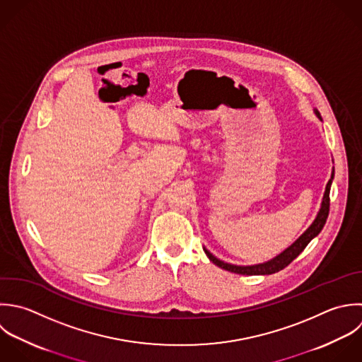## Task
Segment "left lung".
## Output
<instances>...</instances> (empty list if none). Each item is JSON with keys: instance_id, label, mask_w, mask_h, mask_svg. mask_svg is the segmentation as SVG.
<instances>
[{"instance_id": "8db88e82", "label": "left lung", "mask_w": 362, "mask_h": 362, "mask_svg": "<svg viewBox=\"0 0 362 362\" xmlns=\"http://www.w3.org/2000/svg\"><path fill=\"white\" fill-rule=\"evenodd\" d=\"M316 117L319 119H322V115L320 112L315 108L313 110ZM333 179H334V169L332 172V177L326 186V190H325V196H323V200H322V206H320V210L316 216V218L313 220V223L310 224V227L293 243L291 244L286 250H284L279 255H276L275 258L267 261V262H262V264H257V265H234V264H228V262H224L221 259H218L217 257H214L206 247H203L206 255L209 257V259L220 267L221 269H226L228 272H234V274H238V275H272V274H276L279 271H282L284 268H286L295 258H298L302 251L308 247V244L320 234V231L323 230L326 221H327V217H329V210H330V187H332V183H333Z\"/></svg>"}]
</instances>
